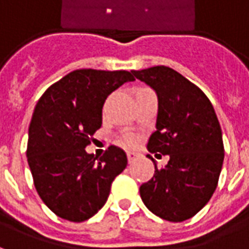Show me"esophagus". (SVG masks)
<instances>
[{"instance_id":"1","label":"esophagus","mask_w":249,"mask_h":249,"mask_svg":"<svg viewBox=\"0 0 249 249\" xmlns=\"http://www.w3.org/2000/svg\"><path fill=\"white\" fill-rule=\"evenodd\" d=\"M126 156H128V161L133 162L137 157H140V155H139V153H136V152H128V153H126Z\"/></svg>"}]
</instances>
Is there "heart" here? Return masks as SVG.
Returning a JSON list of instances; mask_svg holds the SVG:
<instances>
[{
	"label": "heart",
	"mask_w": 249,
	"mask_h": 249,
	"mask_svg": "<svg viewBox=\"0 0 249 249\" xmlns=\"http://www.w3.org/2000/svg\"><path fill=\"white\" fill-rule=\"evenodd\" d=\"M121 141L124 142L125 145L128 146H135L137 142H139V139H137V136L135 135H124L123 136V139Z\"/></svg>",
	"instance_id": "1"
}]
</instances>
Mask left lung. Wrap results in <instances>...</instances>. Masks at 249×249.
<instances>
[{"mask_svg":"<svg viewBox=\"0 0 249 249\" xmlns=\"http://www.w3.org/2000/svg\"><path fill=\"white\" fill-rule=\"evenodd\" d=\"M132 74L153 88L159 98L156 130L148 140V151L169 156L165 168L159 169L148 155L155 175L140 187L141 198L161 219H191L219 183L224 144L217 116L203 90L172 68L153 66Z\"/></svg>","mask_w":249,"mask_h":249,"instance_id":"8db88e82","label":"left lung"}]
</instances>
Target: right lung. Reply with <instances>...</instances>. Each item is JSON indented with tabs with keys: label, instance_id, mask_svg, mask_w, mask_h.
Segmentation results:
<instances>
[{
	"label": "right lung",
	"instance_id": "1",
	"mask_svg": "<svg viewBox=\"0 0 249 249\" xmlns=\"http://www.w3.org/2000/svg\"><path fill=\"white\" fill-rule=\"evenodd\" d=\"M133 80L126 71L78 69L48 88L36 105L28 164L36 191L58 217L73 223L90 219L126 167V155L119 146L110 145L98 160L85 148L103 124L107 97Z\"/></svg>",
	"mask_w": 249,
	"mask_h": 249
}]
</instances>
